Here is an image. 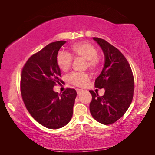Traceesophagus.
Returning a JSON list of instances; mask_svg holds the SVG:
<instances>
[{"label":"esophagus","mask_w":155,"mask_h":155,"mask_svg":"<svg viewBox=\"0 0 155 155\" xmlns=\"http://www.w3.org/2000/svg\"><path fill=\"white\" fill-rule=\"evenodd\" d=\"M77 94H80L82 92H83V90H82V89H78V88H77Z\"/></svg>","instance_id":"1"}]
</instances>
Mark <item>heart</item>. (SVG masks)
Here are the masks:
<instances>
[{"label":"heart","instance_id":"1","mask_svg":"<svg viewBox=\"0 0 155 155\" xmlns=\"http://www.w3.org/2000/svg\"><path fill=\"white\" fill-rule=\"evenodd\" d=\"M70 54L74 58H81L86 60L88 67L91 69L96 68L99 64L100 59L97 56V49L89 42H78L71 46ZM68 52L60 51L57 56L58 67L63 72L67 71L71 67L72 58ZM68 80L72 84L82 87L88 80V76L86 73L72 72L68 76Z\"/></svg>","mask_w":155,"mask_h":155}]
</instances>
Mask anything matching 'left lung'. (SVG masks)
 <instances>
[{"mask_svg":"<svg viewBox=\"0 0 155 155\" xmlns=\"http://www.w3.org/2000/svg\"><path fill=\"white\" fill-rule=\"evenodd\" d=\"M104 56V64L95 80V87L104 88L103 96L93 91L91 114L98 123L113 124L123 116L133 97L134 78L127 60L120 51L104 39L94 37Z\"/></svg>","mask_w":155,"mask_h":155,"instance_id":"1","label":"left lung"}]
</instances>
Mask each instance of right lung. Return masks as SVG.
<instances>
[{
  "mask_svg": "<svg viewBox=\"0 0 155 155\" xmlns=\"http://www.w3.org/2000/svg\"><path fill=\"white\" fill-rule=\"evenodd\" d=\"M65 42L48 44L31 56L22 71L21 91L26 108L39 124L51 129H58L69 123L77 97L73 88H67L62 94L53 91L56 84H61L57 56Z\"/></svg>",
  "mask_w": 155,
  "mask_h": 155,
  "instance_id": "1",
  "label": "right lung"
}]
</instances>
